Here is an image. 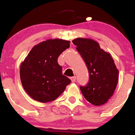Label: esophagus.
Wrapping results in <instances>:
<instances>
[{
    "mask_svg": "<svg viewBox=\"0 0 135 135\" xmlns=\"http://www.w3.org/2000/svg\"><path fill=\"white\" fill-rule=\"evenodd\" d=\"M70 79H71V80H72V83H75V80H76V77H75V76L72 77H70Z\"/></svg>",
    "mask_w": 135,
    "mask_h": 135,
    "instance_id": "34e87169",
    "label": "esophagus"
}]
</instances>
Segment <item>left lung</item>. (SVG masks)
Returning a JSON list of instances; mask_svg holds the SVG:
<instances>
[{"label":"left lung","instance_id":"obj_1","mask_svg":"<svg viewBox=\"0 0 135 135\" xmlns=\"http://www.w3.org/2000/svg\"><path fill=\"white\" fill-rule=\"evenodd\" d=\"M87 66L89 83L80 86L86 100L94 105H102L114 94L118 83L119 70L113 58L91 38H77L72 41Z\"/></svg>","mask_w":135,"mask_h":135}]
</instances>
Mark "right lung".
Masks as SVG:
<instances>
[{
	"label": "right lung",
	"instance_id": "1",
	"mask_svg": "<svg viewBox=\"0 0 135 135\" xmlns=\"http://www.w3.org/2000/svg\"><path fill=\"white\" fill-rule=\"evenodd\" d=\"M69 41L49 39L32 48L20 66V79L27 94L36 101L56 100L71 80L62 74L58 58L67 48Z\"/></svg>",
	"mask_w": 135,
	"mask_h": 135
}]
</instances>
